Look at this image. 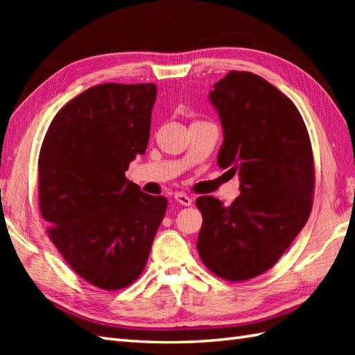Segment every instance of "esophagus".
Here are the masks:
<instances>
[{
  "instance_id": "obj_1",
  "label": "esophagus",
  "mask_w": 355,
  "mask_h": 355,
  "mask_svg": "<svg viewBox=\"0 0 355 355\" xmlns=\"http://www.w3.org/2000/svg\"><path fill=\"white\" fill-rule=\"evenodd\" d=\"M173 198H175V201L180 202V205H182V206H191L192 205V198L187 197L186 193L177 192L175 195H173Z\"/></svg>"
}]
</instances>
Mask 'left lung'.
Instances as JSON below:
<instances>
[{
    "instance_id": "8db88e82",
    "label": "left lung",
    "mask_w": 355,
    "mask_h": 355,
    "mask_svg": "<svg viewBox=\"0 0 355 355\" xmlns=\"http://www.w3.org/2000/svg\"><path fill=\"white\" fill-rule=\"evenodd\" d=\"M223 126L218 166L238 173L230 206L200 197L197 248L215 275L245 281L267 271L311 212V143L294 103L258 74L230 71L209 93Z\"/></svg>"
}]
</instances>
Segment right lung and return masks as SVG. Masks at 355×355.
<instances>
[{
  "instance_id": "obj_1",
  "label": "right lung",
  "mask_w": 355,
  "mask_h": 355,
  "mask_svg": "<svg viewBox=\"0 0 355 355\" xmlns=\"http://www.w3.org/2000/svg\"><path fill=\"white\" fill-rule=\"evenodd\" d=\"M155 84H102L58 112L40 154V209L53 244L87 282L132 284L146 266L168 200L126 180L145 154Z\"/></svg>"
}]
</instances>
